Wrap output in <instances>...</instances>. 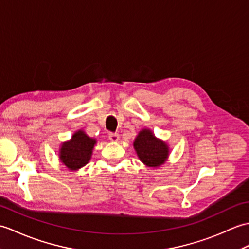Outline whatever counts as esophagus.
Here are the masks:
<instances>
[{
	"instance_id": "34e87169",
	"label": "esophagus",
	"mask_w": 249,
	"mask_h": 249,
	"mask_svg": "<svg viewBox=\"0 0 249 249\" xmlns=\"http://www.w3.org/2000/svg\"><path fill=\"white\" fill-rule=\"evenodd\" d=\"M108 139L112 142H118L120 140V135L118 133H109Z\"/></svg>"
}]
</instances>
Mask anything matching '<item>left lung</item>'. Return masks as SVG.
<instances>
[{
	"instance_id": "1",
	"label": "left lung",
	"mask_w": 249,
	"mask_h": 249,
	"mask_svg": "<svg viewBox=\"0 0 249 249\" xmlns=\"http://www.w3.org/2000/svg\"><path fill=\"white\" fill-rule=\"evenodd\" d=\"M141 162L147 167L158 168L168 160L170 149L166 142L160 140L150 129H142L133 142Z\"/></svg>"
}]
</instances>
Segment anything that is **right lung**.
I'll use <instances>...</instances> for the list:
<instances>
[{
    "label": "right lung",
    "instance_id": "add662e5",
    "mask_svg": "<svg viewBox=\"0 0 249 249\" xmlns=\"http://www.w3.org/2000/svg\"><path fill=\"white\" fill-rule=\"evenodd\" d=\"M97 140L89 137L82 129L75 131L69 141L59 147V161L70 170H79L90 161Z\"/></svg>",
    "mask_w": 249,
    "mask_h": 249
}]
</instances>
